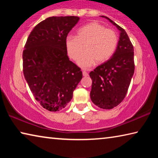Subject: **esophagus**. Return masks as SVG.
I'll use <instances>...</instances> for the list:
<instances>
[{"instance_id": "obj_1", "label": "esophagus", "mask_w": 158, "mask_h": 158, "mask_svg": "<svg viewBox=\"0 0 158 158\" xmlns=\"http://www.w3.org/2000/svg\"><path fill=\"white\" fill-rule=\"evenodd\" d=\"M82 73H83V76H84V77H87V76H89V73H88L87 72H85V71H83V72H82Z\"/></svg>"}]
</instances>
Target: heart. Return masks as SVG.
I'll list each match as a JSON object with an SVG mask.
<instances>
[{
  "label": "heart",
  "instance_id": "obj_1",
  "mask_svg": "<svg viewBox=\"0 0 158 158\" xmlns=\"http://www.w3.org/2000/svg\"><path fill=\"white\" fill-rule=\"evenodd\" d=\"M65 44L69 56L74 60H78L86 49L78 64L83 68H89L96 61L102 63L111 58L116 49L118 36L111 29L92 22L80 28L77 36L69 35Z\"/></svg>",
  "mask_w": 158,
  "mask_h": 158
}]
</instances>
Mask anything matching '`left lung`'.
Masks as SVG:
<instances>
[{
    "label": "left lung",
    "instance_id": "1",
    "mask_svg": "<svg viewBox=\"0 0 158 158\" xmlns=\"http://www.w3.org/2000/svg\"><path fill=\"white\" fill-rule=\"evenodd\" d=\"M102 17L118 29L120 37L112 57L90 73L93 81L90 96L98 107L111 109L118 105L127 94L135 72L134 48L123 28L109 18Z\"/></svg>",
    "mask_w": 158,
    "mask_h": 158
}]
</instances>
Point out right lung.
Returning a JSON list of instances; mask_svg holds the SVG:
<instances>
[{
    "instance_id": "1",
    "label": "right lung",
    "mask_w": 158,
    "mask_h": 158,
    "mask_svg": "<svg viewBox=\"0 0 158 158\" xmlns=\"http://www.w3.org/2000/svg\"><path fill=\"white\" fill-rule=\"evenodd\" d=\"M79 20L74 16L51 17L39 23L26 41L23 72L32 93L50 111L65 108L82 79V72L69 60L67 36Z\"/></svg>"
}]
</instances>
